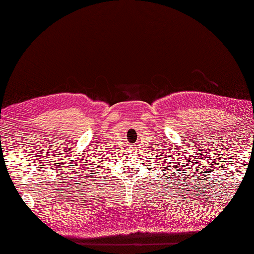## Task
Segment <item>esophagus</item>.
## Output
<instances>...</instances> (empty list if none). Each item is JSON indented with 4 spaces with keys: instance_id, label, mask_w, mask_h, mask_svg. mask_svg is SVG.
Segmentation results:
<instances>
[{
    "instance_id": "esophagus-1",
    "label": "esophagus",
    "mask_w": 254,
    "mask_h": 254,
    "mask_svg": "<svg viewBox=\"0 0 254 254\" xmlns=\"http://www.w3.org/2000/svg\"><path fill=\"white\" fill-rule=\"evenodd\" d=\"M129 148H130L131 151H135L136 150V147H129Z\"/></svg>"
}]
</instances>
